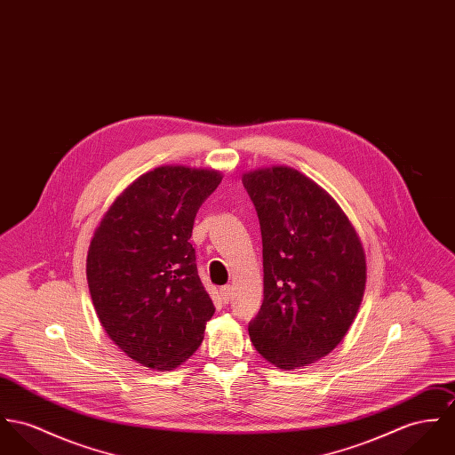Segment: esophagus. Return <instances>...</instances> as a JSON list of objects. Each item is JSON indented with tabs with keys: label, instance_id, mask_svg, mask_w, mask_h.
<instances>
[{
	"label": "esophagus",
	"instance_id": "1",
	"mask_svg": "<svg viewBox=\"0 0 455 455\" xmlns=\"http://www.w3.org/2000/svg\"><path fill=\"white\" fill-rule=\"evenodd\" d=\"M220 294H221V299H223L225 303H228L230 298H232V285H223V287L220 289Z\"/></svg>",
	"mask_w": 455,
	"mask_h": 455
}]
</instances>
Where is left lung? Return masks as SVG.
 <instances>
[{
  "label": "left lung",
  "instance_id": "1",
  "mask_svg": "<svg viewBox=\"0 0 455 455\" xmlns=\"http://www.w3.org/2000/svg\"><path fill=\"white\" fill-rule=\"evenodd\" d=\"M263 241V305L249 323L256 351L292 371L329 355L362 305L367 263L341 206L289 166L243 175Z\"/></svg>",
  "mask_w": 455,
  "mask_h": 455
}]
</instances>
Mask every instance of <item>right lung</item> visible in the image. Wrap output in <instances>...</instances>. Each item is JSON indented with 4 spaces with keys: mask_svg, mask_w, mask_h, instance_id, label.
<instances>
[{
    "mask_svg": "<svg viewBox=\"0 0 455 455\" xmlns=\"http://www.w3.org/2000/svg\"><path fill=\"white\" fill-rule=\"evenodd\" d=\"M223 175L159 166L105 211L86 256V279L107 336L132 360L173 371L197 350L214 314L190 244L196 214Z\"/></svg>",
    "mask_w": 455,
    "mask_h": 455,
    "instance_id": "obj_1",
    "label": "right lung"
}]
</instances>
